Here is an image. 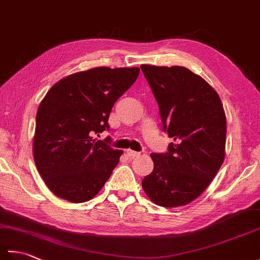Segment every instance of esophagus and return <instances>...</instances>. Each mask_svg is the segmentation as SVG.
<instances>
[{
    "mask_svg": "<svg viewBox=\"0 0 260 260\" xmlns=\"http://www.w3.org/2000/svg\"><path fill=\"white\" fill-rule=\"evenodd\" d=\"M126 155L128 156L129 158H134V157H136V156L141 155V153L135 152V151H132V150H127V151H126Z\"/></svg>",
    "mask_w": 260,
    "mask_h": 260,
    "instance_id": "esophagus-1",
    "label": "esophagus"
}]
</instances>
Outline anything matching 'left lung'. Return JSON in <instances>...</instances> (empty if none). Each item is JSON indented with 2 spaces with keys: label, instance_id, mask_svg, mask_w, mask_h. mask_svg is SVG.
Listing matches in <instances>:
<instances>
[{
  "label": "left lung",
  "instance_id": "1",
  "mask_svg": "<svg viewBox=\"0 0 260 260\" xmlns=\"http://www.w3.org/2000/svg\"><path fill=\"white\" fill-rule=\"evenodd\" d=\"M141 69L157 102L163 131L174 141L167 153L151 154L154 169L142 187L157 206H185L207 189L223 163V106L217 91L189 69L150 64Z\"/></svg>",
  "mask_w": 260,
  "mask_h": 260
}]
</instances>
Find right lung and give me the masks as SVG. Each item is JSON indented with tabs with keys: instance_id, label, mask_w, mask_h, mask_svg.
Masks as SVG:
<instances>
[{
	"instance_id": "right-lung-1",
	"label": "right lung",
	"mask_w": 260,
	"mask_h": 260,
	"mask_svg": "<svg viewBox=\"0 0 260 260\" xmlns=\"http://www.w3.org/2000/svg\"><path fill=\"white\" fill-rule=\"evenodd\" d=\"M139 68L97 67L54 84L37 112L33 156L49 189L69 202L89 201L102 190L123 152L110 139L93 135L109 129L116 101L134 84Z\"/></svg>"
}]
</instances>
